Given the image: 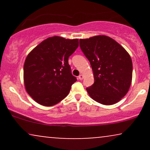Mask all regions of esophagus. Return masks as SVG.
I'll return each mask as SVG.
<instances>
[{"label":"esophagus","instance_id":"34e87169","mask_svg":"<svg viewBox=\"0 0 150 150\" xmlns=\"http://www.w3.org/2000/svg\"><path fill=\"white\" fill-rule=\"evenodd\" d=\"M84 78V75H82V74H81V75H79V76H78V79H79V80H82V79H83Z\"/></svg>","mask_w":150,"mask_h":150}]
</instances>
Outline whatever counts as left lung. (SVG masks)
<instances>
[{
  "instance_id": "obj_1",
  "label": "left lung",
  "mask_w": 150,
  "mask_h": 150,
  "mask_svg": "<svg viewBox=\"0 0 150 150\" xmlns=\"http://www.w3.org/2000/svg\"><path fill=\"white\" fill-rule=\"evenodd\" d=\"M80 47L90 62L94 82L87 91L94 101L104 105L119 101L132 82L131 58L123 47L104 35L80 39Z\"/></svg>"
}]
</instances>
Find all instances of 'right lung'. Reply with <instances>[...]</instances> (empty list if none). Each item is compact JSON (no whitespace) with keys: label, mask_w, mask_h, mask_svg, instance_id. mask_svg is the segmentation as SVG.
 <instances>
[{"label":"right lung","mask_w":150,"mask_h":150,"mask_svg":"<svg viewBox=\"0 0 150 150\" xmlns=\"http://www.w3.org/2000/svg\"><path fill=\"white\" fill-rule=\"evenodd\" d=\"M78 46L77 39L49 37L27 56L24 65L25 89L38 104L53 106L69 94L77 78L72 75L68 58Z\"/></svg>","instance_id":"add662e5"}]
</instances>
